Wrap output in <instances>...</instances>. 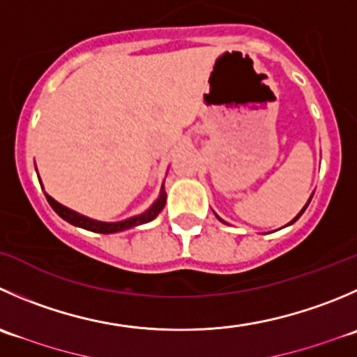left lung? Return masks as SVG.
Wrapping results in <instances>:
<instances>
[{"label":"left lung","mask_w":357,"mask_h":357,"mask_svg":"<svg viewBox=\"0 0 357 357\" xmlns=\"http://www.w3.org/2000/svg\"><path fill=\"white\" fill-rule=\"evenodd\" d=\"M309 202H310V200H309ZM307 206H309V204H307ZM307 206H305V207H303V209H302V213H300V214H298V216H296V218H295V220H293V221H296V220H298V218H300V216H302V214H303V211H305V209H307ZM216 218H218V220H220V221H223V220H221V218H220V216H216ZM293 221H291V223H293Z\"/></svg>","instance_id":"left-lung-1"}]
</instances>
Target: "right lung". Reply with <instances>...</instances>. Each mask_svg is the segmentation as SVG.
Returning a JSON list of instances; mask_svg holds the SVG:
<instances>
[{"label": "right lung", "mask_w": 357, "mask_h": 357, "mask_svg": "<svg viewBox=\"0 0 357 357\" xmlns=\"http://www.w3.org/2000/svg\"><path fill=\"white\" fill-rule=\"evenodd\" d=\"M45 197H47V200H48V204L52 206V209H54L55 213L62 218V220H66L68 223L75 225V227L85 228V230H91V231H98V234H115V231L126 230V228H132V227H137V225L148 223V221L155 220V218L158 216V213L164 209L165 199H167L165 192L162 190L160 197L157 199V202H155L153 206L146 211V213L139 214V216L129 218V220H126V221H119V223H102V221L91 220V218H85V216H82V214L75 213V211L68 209V207L61 206V204L55 202V200L52 199L50 195H47V193H45Z\"/></svg>", "instance_id": "add662e5"}]
</instances>
